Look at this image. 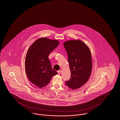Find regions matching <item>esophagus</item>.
I'll list each match as a JSON object with an SVG mask.
<instances>
[{"label": "esophagus", "instance_id": "esophagus-1", "mask_svg": "<svg viewBox=\"0 0 120 120\" xmlns=\"http://www.w3.org/2000/svg\"><path fill=\"white\" fill-rule=\"evenodd\" d=\"M62 71V70H59V71H57V72H58V74H61Z\"/></svg>", "mask_w": 120, "mask_h": 120}]
</instances>
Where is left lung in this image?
<instances>
[{
  "label": "left lung",
  "instance_id": "8db88e82",
  "mask_svg": "<svg viewBox=\"0 0 120 120\" xmlns=\"http://www.w3.org/2000/svg\"><path fill=\"white\" fill-rule=\"evenodd\" d=\"M68 54L71 76L66 84L72 90L77 89L85 84L91 73V53L88 47L82 41L71 40L64 42Z\"/></svg>",
  "mask_w": 120,
  "mask_h": 120
}]
</instances>
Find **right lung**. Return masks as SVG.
<instances>
[{
	"label": "right lung",
	"instance_id": "add662e5",
	"mask_svg": "<svg viewBox=\"0 0 120 120\" xmlns=\"http://www.w3.org/2000/svg\"><path fill=\"white\" fill-rule=\"evenodd\" d=\"M59 44L57 40L41 38L31 45L26 53V73L31 82L39 88L46 86L52 77L58 74L52 68L49 56Z\"/></svg>",
	"mask_w": 120,
	"mask_h": 120
}]
</instances>
